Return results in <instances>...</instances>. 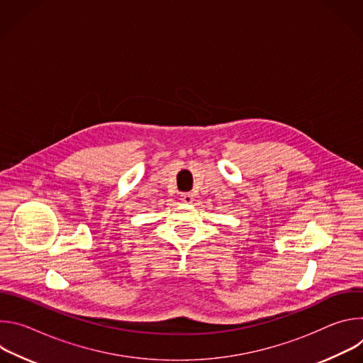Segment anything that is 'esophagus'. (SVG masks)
Masks as SVG:
<instances>
[{
	"label": "esophagus",
	"instance_id": "obj_1",
	"mask_svg": "<svg viewBox=\"0 0 363 363\" xmlns=\"http://www.w3.org/2000/svg\"><path fill=\"white\" fill-rule=\"evenodd\" d=\"M181 201L185 202V203H192V201H194V194H191V192L182 194V195H181Z\"/></svg>",
	"mask_w": 363,
	"mask_h": 363
}]
</instances>
